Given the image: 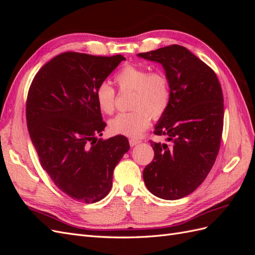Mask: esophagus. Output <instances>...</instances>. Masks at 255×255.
I'll return each instance as SVG.
<instances>
[{
    "instance_id": "obj_1",
    "label": "esophagus",
    "mask_w": 255,
    "mask_h": 255,
    "mask_svg": "<svg viewBox=\"0 0 255 255\" xmlns=\"http://www.w3.org/2000/svg\"><path fill=\"white\" fill-rule=\"evenodd\" d=\"M138 143H140V140L134 139V138H132V139H129V145H130V146H134V145H136V144H138Z\"/></svg>"
}]
</instances>
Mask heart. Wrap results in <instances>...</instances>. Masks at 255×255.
<instances>
[{
    "label": "heart",
    "instance_id": "obj_1",
    "mask_svg": "<svg viewBox=\"0 0 255 255\" xmlns=\"http://www.w3.org/2000/svg\"><path fill=\"white\" fill-rule=\"evenodd\" d=\"M121 90H133V112L122 113L110 121L112 133L138 137L149 128L151 117L159 119L167 112L171 100L170 84L167 76L158 71L134 65L122 67L115 75ZM97 103L103 113L112 114L115 110L116 92L109 83L103 82L96 90Z\"/></svg>",
    "mask_w": 255,
    "mask_h": 255
}]
</instances>
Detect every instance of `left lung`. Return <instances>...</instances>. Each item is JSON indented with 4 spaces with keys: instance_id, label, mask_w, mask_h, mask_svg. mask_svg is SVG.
<instances>
[{
    "instance_id": "8db88e82",
    "label": "left lung",
    "mask_w": 255,
    "mask_h": 255,
    "mask_svg": "<svg viewBox=\"0 0 255 255\" xmlns=\"http://www.w3.org/2000/svg\"><path fill=\"white\" fill-rule=\"evenodd\" d=\"M138 57L163 66L171 100L155 126L170 144L151 142L154 159L144 168L143 181L154 196L177 200L205 180L220 148L223 96L217 75L179 44L139 53Z\"/></svg>"
}]
</instances>
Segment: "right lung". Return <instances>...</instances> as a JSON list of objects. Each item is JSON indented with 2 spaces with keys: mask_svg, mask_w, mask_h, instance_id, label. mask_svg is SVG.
I'll use <instances>...</instances> for the list:
<instances>
[{
  "mask_svg": "<svg viewBox=\"0 0 255 255\" xmlns=\"http://www.w3.org/2000/svg\"><path fill=\"white\" fill-rule=\"evenodd\" d=\"M126 58L66 52L48 61L26 100L29 137L41 167L66 195L81 202L105 198L113 172L129 149L128 138L103 140L106 125L96 90Z\"/></svg>",
  "mask_w": 255,
  "mask_h": 255,
  "instance_id": "obj_1",
  "label": "right lung"
}]
</instances>
